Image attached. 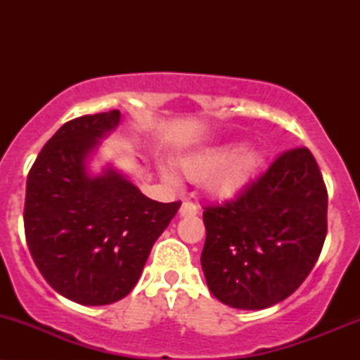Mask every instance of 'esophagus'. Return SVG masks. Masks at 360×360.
Returning a JSON list of instances; mask_svg holds the SVG:
<instances>
[{"label": "esophagus", "mask_w": 360, "mask_h": 360, "mask_svg": "<svg viewBox=\"0 0 360 360\" xmlns=\"http://www.w3.org/2000/svg\"><path fill=\"white\" fill-rule=\"evenodd\" d=\"M198 213V206L191 203V201H183L179 208V214L181 217H193V214Z\"/></svg>", "instance_id": "esophagus-1"}]
</instances>
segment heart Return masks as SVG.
I'll list each match as a JSON object with an SVG mask.
<instances>
[{
  "instance_id": "heart-1",
  "label": "heart",
  "mask_w": 360,
  "mask_h": 360,
  "mask_svg": "<svg viewBox=\"0 0 360 360\" xmlns=\"http://www.w3.org/2000/svg\"><path fill=\"white\" fill-rule=\"evenodd\" d=\"M260 164L262 154L259 150L243 148L238 142H229L183 157L179 169L194 183L206 181V188L213 196L232 198L250 183ZM162 176L169 183L176 181L166 169H162Z\"/></svg>"
}]
</instances>
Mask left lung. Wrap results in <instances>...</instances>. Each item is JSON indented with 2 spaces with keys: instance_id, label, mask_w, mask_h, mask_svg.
<instances>
[{
  "instance_id": "obj_1",
  "label": "left lung",
  "mask_w": 360,
  "mask_h": 360,
  "mask_svg": "<svg viewBox=\"0 0 360 360\" xmlns=\"http://www.w3.org/2000/svg\"><path fill=\"white\" fill-rule=\"evenodd\" d=\"M328 194L307 147L283 152L235 200L206 206V284L221 303L264 309L301 286L326 237Z\"/></svg>"
}]
</instances>
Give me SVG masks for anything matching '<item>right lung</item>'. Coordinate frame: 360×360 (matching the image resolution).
<instances>
[{
  "label": "right lung",
  "mask_w": 360,
  "mask_h": 360,
  "mask_svg": "<svg viewBox=\"0 0 360 360\" xmlns=\"http://www.w3.org/2000/svg\"><path fill=\"white\" fill-rule=\"evenodd\" d=\"M120 118L111 110L64 123L27 177L25 237L35 266L59 295L88 307L115 303L135 288L181 206L150 200L111 166L89 174V157Z\"/></svg>",
  "instance_id": "add662e5"
}]
</instances>
